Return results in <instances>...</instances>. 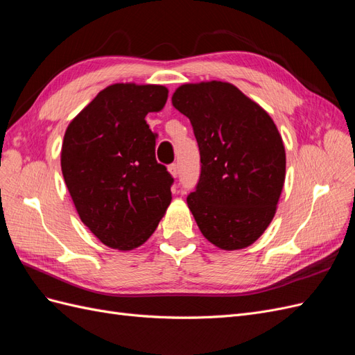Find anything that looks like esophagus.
<instances>
[{"label":"esophagus","mask_w":355,"mask_h":355,"mask_svg":"<svg viewBox=\"0 0 355 355\" xmlns=\"http://www.w3.org/2000/svg\"><path fill=\"white\" fill-rule=\"evenodd\" d=\"M168 171H170V173L173 175L175 178H178V175H179V167H178V164H176V163L170 164V166H168Z\"/></svg>","instance_id":"obj_1"}]
</instances>
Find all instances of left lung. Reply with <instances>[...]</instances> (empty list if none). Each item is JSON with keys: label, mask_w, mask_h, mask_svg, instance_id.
Returning a JSON list of instances; mask_svg holds the SVG:
<instances>
[{"label": "left lung", "mask_w": 355, "mask_h": 355, "mask_svg": "<svg viewBox=\"0 0 355 355\" xmlns=\"http://www.w3.org/2000/svg\"><path fill=\"white\" fill-rule=\"evenodd\" d=\"M171 102L189 118L200 149V179L187 202L201 234L223 250L253 244L284 185V145L271 116L222 81L180 85Z\"/></svg>", "instance_id": "8db88e82"}]
</instances>
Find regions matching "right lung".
Instances as JSON below:
<instances>
[{"instance_id": "right-lung-1", "label": "right lung", "mask_w": 355, "mask_h": 355, "mask_svg": "<svg viewBox=\"0 0 355 355\" xmlns=\"http://www.w3.org/2000/svg\"><path fill=\"white\" fill-rule=\"evenodd\" d=\"M163 85L112 84L73 118L62 145V173L80 219L103 244L132 250L151 237L173 185L155 159L148 112L163 110Z\"/></svg>"}]
</instances>
